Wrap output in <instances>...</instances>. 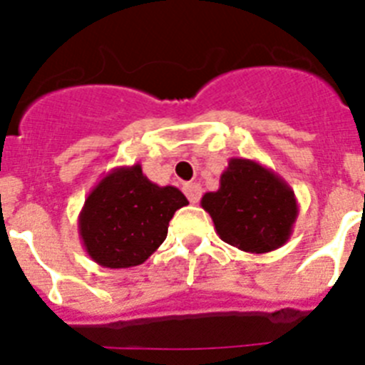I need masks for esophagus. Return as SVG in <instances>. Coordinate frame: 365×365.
I'll list each match as a JSON object with an SVG mask.
<instances>
[{
    "instance_id": "esophagus-1",
    "label": "esophagus",
    "mask_w": 365,
    "mask_h": 365,
    "mask_svg": "<svg viewBox=\"0 0 365 365\" xmlns=\"http://www.w3.org/2000/svg\"><path fill=\"white\" fill-rule=\"evenodd\" d=\"M182 192L186 193V197H188L190 202H199V199H201V186L197 185V182H186L185 186H182Z\"/></svg>"
}]
</instances>
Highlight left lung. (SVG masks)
Listing matches in <instances>:
<instances>
[{
    "mask_svg": "<svg viewBox=\"0 0 365 365\" xmlns=\"http://www.w3.org/2000/svg\"><path fill=\"white\" fill-rule=\"evenodd\" d=\"M201 206L225 243L243 252L265 254L291 240L298 201L278 173L257 160H228L217 192H206Z\"/></svg>",
    "mask_w": 365,
    "mask_h": 365,
    "instance_id": "1",
    "label": "left lung"
}]
</instances>
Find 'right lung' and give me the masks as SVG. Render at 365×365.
Masks as SVG:
<instances>
[{
	"mask_svg": "<svg viewBox=\"0 0 365 365\" xmlns=\"http://www.w3.org/2000/svg\"><path fill=\"white\" fill-rule=\"evenodd\" d=\"M186 205L185 193L151 182L140 164L113 168L83 202L80 240L100 267H137L163 245L173 214Z\"/></svg>",
	"mask_w": 365,
	"mask_h": 365,
	"instance_id": "add662e5",
	"label": "right lung"
}]
</instances>
